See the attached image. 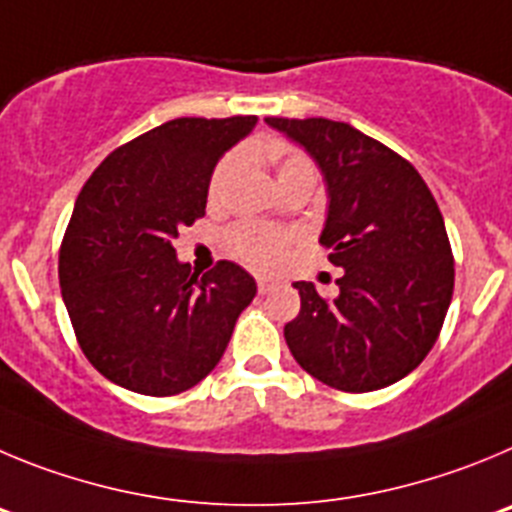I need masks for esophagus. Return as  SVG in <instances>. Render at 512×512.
<instances>
[{
  "label": "esophagus",
  "mask_w": 512,
  "mask_h": 512,
  "mask_svg": "<svg viewBox=\"0 0 512 512\" xmlns=\"http://www.w3.org/2000/svg\"><path fill=\"white\" fill-rule=\"evenodd\" d=\"M278 283H280V280L265 278V275H257V290H260V293H270V290H273Z\"/></svg>",
  "instance_id": "obj_1"
}]
</instances>
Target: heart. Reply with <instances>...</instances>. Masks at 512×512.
I'll return each instance as SVG.
<instances>
[{
    "label": "heart",
    "instance_id": "heart-1",
    "mask_svg": "<svg viewBox=\"0 0 512 512\" xmlns=\"http://www.w3.org/2000/svg\"><path fill=\"white\" fill-rule=\"evenodd\" d=\"M265 160L275 165V176L280 186L290 188L296 183H316V163L296 147H285L280 142H247L242 153H229L216 163L209 181V199L222 201L232 186L234 176L242 168V160ZM296 242V232L280 224L265 222H237L224 234V250L242 265L252 270H275L288 255L290 245Z\"/></svg>",
    "mask_w": 512,
    "mask_h": 512
}]
</instances>
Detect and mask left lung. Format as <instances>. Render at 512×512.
<instances>
[{
  "mask_svg": "<svg viewBox=\"0 0 512 512\" xmlns=\"http://www.w3.org/2000/svg\"><path fill=\"white\" fill-rule=\"evenodd\" d=\"M319 163L329 186L321 245L344 267L339 296L293 283L301 311L285 324L298 365L344 393L388 388L439 339L454 293V255L426 181L388 145L324 117H267Z\"/></svg>",
  "mask_w": 512,
  "mask_h": 512,
  "instance_id": "8db88e82",
  "label": "left lung"
}]
</instances>
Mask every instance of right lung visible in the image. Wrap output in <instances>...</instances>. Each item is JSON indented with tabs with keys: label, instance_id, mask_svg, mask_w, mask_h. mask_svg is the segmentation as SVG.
Listing matches in <instances>:
<instances>
[{
	"label": "right lung",
	"instance_id": "add662e5",
	"mask_svg": "<svg viewBox=\"0 0 512 512\" xmlns=\"http://www.w3.org/2000/svg\"><path fill=\"white\" fill-rule=\"evenodd\" d=\"M257 117H181L119 145L78 193L58 278L78 347L101 375L153 398L199 385L257 293L219 260L196 275L173 239L206 214L211 170Z\"/></svg>",
	"mask_w": 512,
	"mask_h": 512
}]
</instances>
